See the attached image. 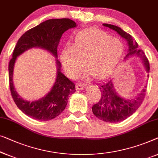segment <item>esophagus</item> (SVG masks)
I'll return each mask as SVG.
<instances>
[{
    "instance_id": "esophagus-1",
    "label": "esophagus",
    "mask_w": 158,
    "mask_h": 158,
    "mask_svg": "<svg viewBox=\"0 0 158 158\" xmlns=\"http://www.w3.org/2000/svg\"><path fill=\"white\" fill-rule=\"evenodd\" d=\"M85 86V85L84 84L81 83V84H77L76 87H77V90H83V89H84Z\"/></svg>"
}]
</instances>
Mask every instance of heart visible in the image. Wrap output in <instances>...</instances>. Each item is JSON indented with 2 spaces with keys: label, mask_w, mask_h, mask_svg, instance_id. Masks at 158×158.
<instances>
[{
  "label": "heart",
  "mask_w": 158,
  "mask_h": 158,
  "mask_svg": "<svg viewBox=\"0 0 158 158\" xmlns=\"http://www.w3.org/2000/svg\"><path fill=\"white\" fill-rule=\"evenodd\" d=\"M123 45L106 31L88 28L75 36L74 47L67 46L61 52L65 71L76 77L85 68L89 75L100 78L110 73L122 56Z\"/></svg>",
  "instance_id": "b5f03b06"
}]
</instances>
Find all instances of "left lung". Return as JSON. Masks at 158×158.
<instances>
[{
    "mask_svg": "<svg viewBox=\"0 0 158 158\" xmlns=\"http://www.w3.org/2000/svg\"><path fill=\"white\" fill-rule=\"evenodd\" d=\"M103 26L114 30L121 37L127 40L129 49L125 57V60L132 56L139 58L143 61L147 72H149L150 64L148 59L142 50L138 49V43L133 40L132 36L120 27L107 23H104ZM98 87L101 92V98L97 103L93 105L92 107L93 114L98 119L105 122L118 123L132 115L141 106L145 98L147 85H145V88L132 99H125L120 97L114 88L112 79L102 82Z\"/></svg>",
    "mask_w": 158,
    "mask_h": 158,
    "instance_id": "8db88e82",
    "label": "left lung"
}]
</instances>
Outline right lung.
Listing matches in <instances>:
<instances>
[{
	"instance_id": "right-lung-1",
	"label": "right lung",
	"mask_w": 158,
	"mask_h": 158,
	"mask_svg": "<svg viewBox=\"0 0 158 158\" xmlns=\"http://www.w3.org/2000/svg\"><path fill=\"white\" fill-rule=\"evenodd\" d=\"M75 27L76 23L69 18L47 20L28 30L18 40L13 58L9 62V85L15 103L28 117L37 120H50L56 118L65 110L68 97L75 93V85L73 82L61 73V64L56 60L57 77L51 91L36 101L23 100L17 93L13 83V68L17 57L32 48H40L51 52L57 58L58 46L63 33Z\"/></svg>"
}]
</instances>
